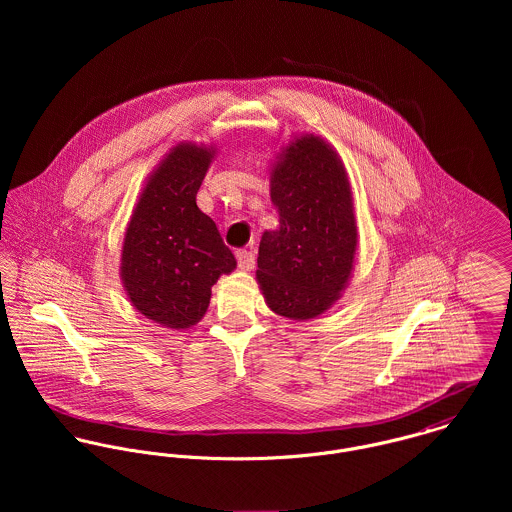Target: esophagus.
I'll use <instances>...</instances> for the list:
<instances>
[{
	"mask_svg": "<svg viewBox=\"0 0 512 512\" xmlns=\"http://www.w3.org/2000/svg\"><path fill=\"white\" fill-rule=\"evenodd\" d=\"M236 260H238V268L240 270H252L254 268V252L252 250H246V248H240L236 250Z\"/></svg>",
	"mask_w": 512,
	"mask_h": 512,
	"instance_id": "esophagus-1",
	"label": "esophagus"
}]
</instances>
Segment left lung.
<instances>
[{"label": "left lung", "instance_id": "obj_1", "mask_svg": "<svg viewBox=\"0 0 512 512\" xmlns=\"http://www.w3.org/2000/svg\"><path fill=\"white\" fill-rule=\"evenodd\" d=\"M280 228L266 230L258 282L272 311L313 319L345 288L357 250L351 187L337 153L317 136L286 147L270 179Z\"/></svg>", "mask_w": 512, "mask_h": 512}]
</instances>
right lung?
<instances>
[{"label":"right lung","mask_w":512,"mask_h":512,"mask_svg":"<svg viewBox=\"0 0 512 512\" xmlns=\"http://www.w3.org/2000/svg\"><path fill=\"white\" fill-rule=\"evenodd\" d=\"M213 149L181 144L149 177L122 250L134 307L159 325L187 329L205 315L220 274L236 268L215 220L197 207Z\"/></svg>","instance_id":"right-lung-1"}]
</instances>
